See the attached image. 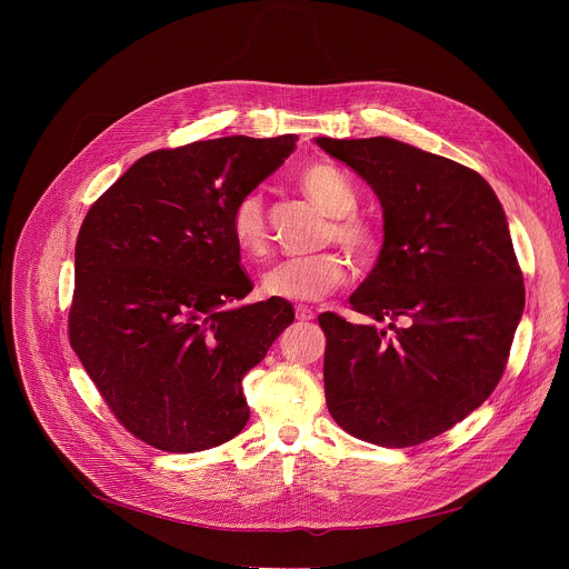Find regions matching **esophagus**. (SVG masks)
<instances>
[{"label":"esophagus","mask_w":569,"mask_h":569,"mask_svg":"<svg viewBox=\"0 0 569 569\" xmlns=\"http://www.w3.org/2000/svg\"><path fill=\"white\" fill-rule=\"evenodd\" d=\"M295 315L299 321H310L315 319V310L308 308V306H295Z\"/></svg>","instance_id":"esophagus-1"}]
</instances>
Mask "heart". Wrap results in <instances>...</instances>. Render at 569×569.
I'll return each mask as SVG.
<instances>
[{
    "label": "heart",
    "mask_w": 569,
    "mask_h": 569,
    "mask_svg": "<svg viewBox=\"0 0 569 569\" xmlns=\"http://www.w3.org/2000/svg\"><path fill=\"white\" fill-rule=\"evenodd\" d=\"M301 189L331 213L327 242H340L358 261H369L378 250V233L369 220L356 213L358 193L349 178L327 161H315L299 173ZM229 231L240 254L259 259L268 252V213L259 191L240 196L229 211ZM351 263L340 250H323L310 257L286 259L263 274L266 297L286 301H319L340 288Z\"/></svg>",
    "instance_id": "heart-1"
}]
</instances>
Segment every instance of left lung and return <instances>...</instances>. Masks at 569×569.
<instances>
[{"mask_svg":"<svg viewBox=\"0 0 569 569\" xmlns=\"http://www.w3.org/2000/svg\"><path fill=\"white\" fill-rule=\"evenodd\" d=\"M315 143L373 189L385 216L376 268L349 301L389 331L317 317L329 412L376 446L426 443L477 410L505 373L525 310L507 216L489 182L448 157L389 137Z\"/></svg>","mask_w":569,"mask_h":569,"instance_id":"1","label":"left lung"}]
</instances>
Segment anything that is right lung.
I'll use <instances>...</instances> for the list:
<instances>
[{
	"mask_svg": "<svg viewBox=\"0 0 569 569\" xmlns=\"http://www.w3.org/2000/svg\"><path fill=\"white\" fill-rule=\"evenodd\" d=\"M295 143L222 137L152 150L80 224L69 345L114 419L157 450H209L250 419L242 376L295 312L283 299L236 306L254 283L229 211Z\"/></svg>",
	"mask_w": 569,
	"mask_h": 569,
	"instance_id": "right-lung-1",
	"label": "right lung"
}]
</instances>
